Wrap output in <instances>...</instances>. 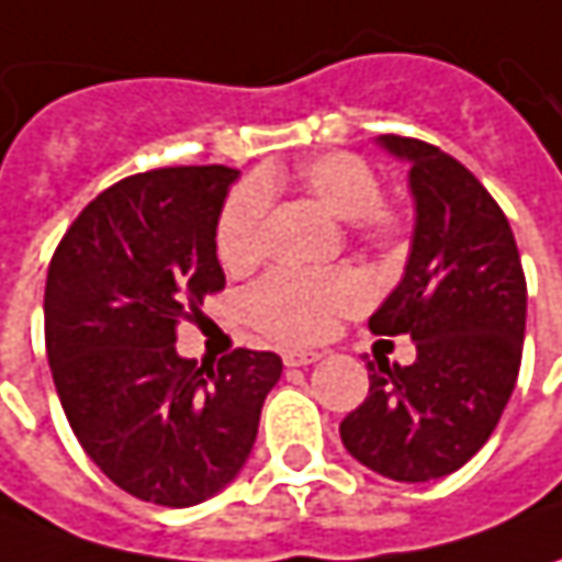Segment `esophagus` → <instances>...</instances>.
<instances>
[{
    "label": "esophagus",
    "instance_id": "esophagus-1",
    "mask_svg": "<svg viewBox=\"0 0 562 562\" xmlns=\"http://www.w3.org/2000/svg\"><path fill=\"white\" fill-rule=\"evenodd\" d=\"M281 359H284V366H313L315 359H322V353L318 350H306V347H288L281 353Z\"/></svg>",
    "mask_w": 562,
    "mask_h": 562
}]
</instances>
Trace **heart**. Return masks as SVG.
Returning a JSON list of instances; mask_svg holds the SVG:
<instances>
[{
	"label": "heart",
	"instance_id": "heart-1",
	"mask_svg": "<svg viewBox=\"0 0 562 562\" xmlns=\"http://www.w3.org/2000/svg\"><path fill=\"white\" fill-rule=\"evenodd\" d=\"M296 181L322 209L347 218L362 244L397 247L409 218L400 205L381 200L375 168L353 153H325L296 168ZM274 178L247 181L227 196L218 218V259L231 271L259 262L266 249L269 190ZM369 303V284L353 269L293 271L274 269L247 293L249 322L281 344H313L331 335L337 318L359 313Z\"/></svg>",
	"mask_w": 562,
	"mask_h": 562
}]
</instances>
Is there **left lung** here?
Segmentation results:
<instances>
[{
  "instance_id": "obj_1",
  "label": "left lung",
  "mask_w": 562,
  "mask_h": 562,
  "mask_svg": "<svg viewBox=\"0 0 562 562\" xmlns=\"http://www.w3.org/2000/svg\"><path fill=\"white\" fill-rule=\"evenodd\" d=\"M378 143L409 162L416 231L369 328L409 335L416 359L366 362L369 397L340 422V441L384 479L431 482L469 463L504 416L522 362L526 274L504 209L465 165L413 137Z\"/></svg>"
}]
</instances>
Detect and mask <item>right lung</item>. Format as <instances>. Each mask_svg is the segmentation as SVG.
Returning a JSON list of instances; mask_svg holds the SVG:
<instances>
[{
	"instance_id": "right-lung-1",
	"label": "right lung",
	"mask_w": 562,
	"mask_h": 562,
	"mask_svg": "<svg viewBox=\"0 0 562 562\" xmlns=\"http://www.w3.org/2000/svg\"><path fill=\"white\" fill-rule=\"evenodd\" d=\"M237 168L131 175L65 231L46 274V357L87 457L127 494L193 507L247 463L281 357L234 350L196 366L178 325L225 288L215 227Z\"/></svg>"
}]
</instances>
